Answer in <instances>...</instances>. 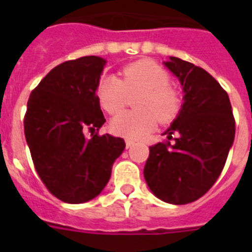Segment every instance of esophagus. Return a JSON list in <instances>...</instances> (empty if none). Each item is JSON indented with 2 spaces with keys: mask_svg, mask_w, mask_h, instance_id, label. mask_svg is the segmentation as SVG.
Masks as SVG:
<instances>
[{
  "mask_svg": "<svg viewBox=\"0 0 252 252\" xmlns=\"http://www.w3.org/2000/svg\"><path fill=\"white\" fill-rule=\"evenodd\" d=\"M126 148H132V146L134 145V140L126 138Z\"/></svg>",
  "mask_w": 252,
  "mask_h": 252,
  "instance_id": "1",
  "label": "esophagus"
}]
</instances>
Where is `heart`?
<instances>
[{
    "label": "heart",
    "instance_id": "heart-1",
    "mask_svg": "<svg viewBox=\"0 0 252 252\" xmlns=\"http://www.w3.org/2000/svg\"><path fill=\"white\" fill-rule=\"evenodd\" d=\"M122 78L104 76L96 85V98L106 112L115 115L124 108L128 95L136 94L137 110L124 111L111 122L115 134L138 138L149 133L157 122L168 123L182 108V94L170 84V74L152 60H138L122 69Z\"/></svg>",
    "mask_w": 252,
    "mask_h": 252
}]
</instances>
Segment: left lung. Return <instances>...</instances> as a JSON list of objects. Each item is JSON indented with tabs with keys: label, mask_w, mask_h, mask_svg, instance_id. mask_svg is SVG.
<instances>
[{
	"label": "left lung",
	"mask_w": 252,
	"mask_h": 252,
	"mask_svg": "<svg viewBox=\"0 0 252 252\" xmlns=\"http://www.w3.org/2000/svg\"><path fill=\"white\" fill-rule=\"evenodd\" d=\"M165 65L179 78L184 103L165 132L168 141L149 148L144 176L158 199L183 205L205 195L219 179L234 141L235 120L229 95L207 70L178 57Z\"/></svg>",
	"instance_id": "8db88e82"
}]
</instances>
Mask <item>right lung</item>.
Here are the masks:
<instances>
[{
    "label": "right lung",
    "mask_w": 252,
    "mask_h": 252,
    "mask_svg": "<svg viewBox=\"0 0 252 252\" xmlns=\"http://www.w3.org/2000/svg\"><path fill=\"white\" fill-rule=\"evenodd\" d=\"M106 60L85 56L53 68L30 94L25 136L48 191L69 204L86 203L106 187L126 142L99 130L106 119L96 98Z\"/></svg>",
    "instance_id": "1"
}]
</instances>
